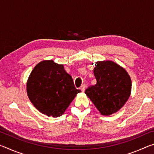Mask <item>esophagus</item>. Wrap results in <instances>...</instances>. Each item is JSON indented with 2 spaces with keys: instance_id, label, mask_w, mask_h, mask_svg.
Returning <instances> with one entry per match:
<instances>
[{
  "instance_id": "1",
  "label": "esophagus",
  "mask_w": 154,
  "mask_h": 154,
  "mask_svg": "<svg viewBox=\"0 0 154 154\" xmlns=\"http://www.w3.org/2000/svg\"><path fill=\"white\" fill-rule=\"evenodd\" d=\"M80 89H81V90L82 91V92H84L85 91V85H82V86H81V88H80Z\"/></svg>"
}]
</instances>
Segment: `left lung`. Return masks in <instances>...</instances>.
<instances>
[{
  "label": "left lung",
  "mask_w": 154,
  "mask_h": 154,
  "mask_svg": "<svg viewBox=\"0 0 154 154\" xmlns=\"http://www.w3.org/2000/svg\"><path fill=\"white\" fill-rule=\"evenodd\" d=\"M94 69L96 84L85 94L103 116H110L123 107L131 94L132 82L124 68L111 60L97 61Z\"/></svg>",
  "instance_id": "obj_1"
}]
</instances>
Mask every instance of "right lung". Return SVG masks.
<instances>
[{
	"instance_id": "right-lung-1",
	"label": "right lung",
	"mask_w": 154,
	"mask_h": 154,
	"mask_svg": "<svg viewBox=\"0 0 154 154\" xmlns=\"http://www.w3.org/2000/svg\"><path fill=\"white\" fill-rule=\"evenodd\" d=\"M63 64L53 60L38 63L30 74L26 92L30 102L41 113L49 117L61 116L80 90L75 88L72 77Z\"/></svg>"
}]
</instances>
